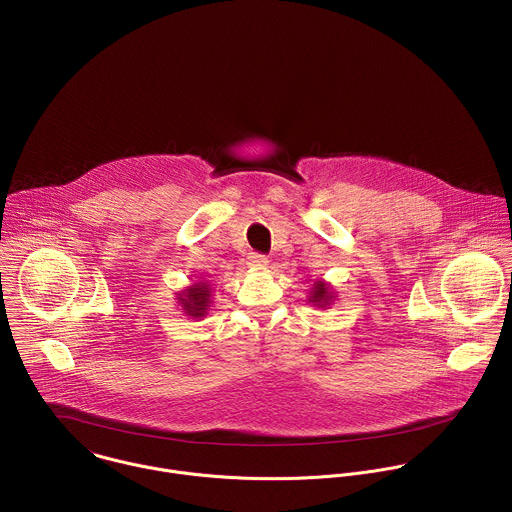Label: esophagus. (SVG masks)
Segmentation results:
<instances>
[{
  "mask_svg": "<svg viewBox=\"0 0 512 512\" xmlns=\"http://www.w3.org/2000/svg\"><path fill=\"white\" fill-rule=\"evenodd\" d=\"M247 261H249V265H251V267H255V269H263V267L269 263V259H267L265 255L255 253V251L247 255Z\"/></svg>",
  "mask_w": 512,
  "mask_h": 512,
  "instance_id": "esophagus-1",
  "label": "esophagus"
}]
</instances>
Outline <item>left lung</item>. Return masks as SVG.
Segmentation results:
<instances>
[{"instance_id":"1","label":"left lung","mask_w":512,"mask_h":512,"mask_svg":"<svg viewBox=\"0 0 512 512\" xmlns=\"http://www.w3.org/2000/svg\"><path fill=\"white\" fill-rule=\"evenodd\" d=\"M332 297H334V293L330 291V287H328L324 281H316V283L312 285V291H310L308 301L314 303V307L324 308L330 305Z\"/></svg>"}]
</instances>
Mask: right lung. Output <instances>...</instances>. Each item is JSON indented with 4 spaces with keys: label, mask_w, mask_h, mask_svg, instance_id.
<instances>
[{
    "label": "right lung",
    "mask_w": 512,
    "mask_h": 512,
    "mask_svg": "<svg viewBox=\"0 0 512 512\" xmlns=\"http://www.w3.org/2000/svg\"><path fill=\"white\" fill-rule=\"evenodd\" d=\"M209 297H211V291L207 283H194L192 287H188L178 295V301L188 316L202 318L209 307Z\"/></svg>",
    "instance_id": "add662e5"
}]
</instances>
